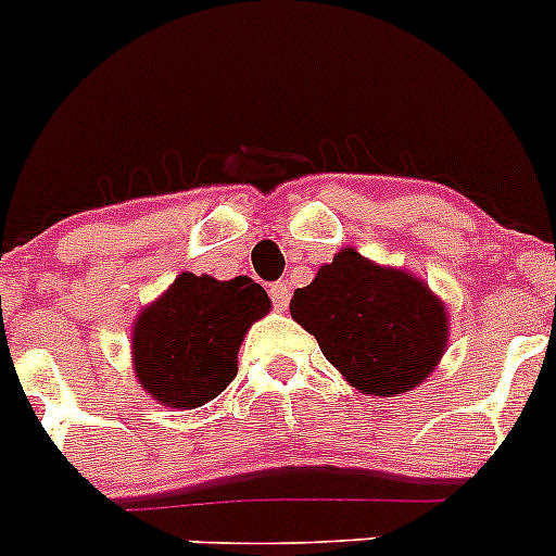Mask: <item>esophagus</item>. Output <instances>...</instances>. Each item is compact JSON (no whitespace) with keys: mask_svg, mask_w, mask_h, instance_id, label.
Instances as JSON below:
<instances>
[{"mask_svg":"<svg viewBox=\"0 0 556 556\" xmlns=\"http://www.w3.org/2000/svg\"><path fill=\"white\" fill-rule=\"evenodd\" d=\"M268 293H271L274 306H277L279 312L288 309V304H290V285L288 282H274Z\"/></svg>","mask_w":556,"mask_h":556,"instance_id":"1","label":"esophagus"}]
</instances>
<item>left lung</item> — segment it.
Masks as SVG:
<instances>
[{"mask_svg":"<svg viewBox=\"0 0 556 556\" xmlns=\"http://www.w3.org/2000/svg\"><path fill=\"white\" fill-rule=\"evenodd\" d=\"M290 315L350 386L371 396L413 391L448 348L445 304L418 277L339 250L290 299Z\"/></svg>","mask_w":556,"mask_h":556,"instance_id":"1","label":"left lung"}]
</instances>
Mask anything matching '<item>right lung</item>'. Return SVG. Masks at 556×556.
<instances>
[{"label":"right lung","instance_id":"add662e5","mask_svg":"<svg viewBox=\"0 0 556 556\" xmlns=\"http://www.w3.org/2000/svg\"><path fill=\"white\" fill-rule=\"evenodd\" d=\"M268 309V293L250 277L219 282L208 274H179L135 320V377L165 407L212 402L239 371L244 333Z\"/></svg>","mask_w":556,"mask_h":556}]
</instances>
